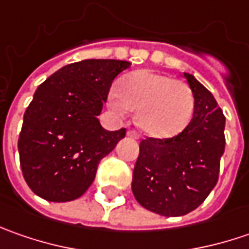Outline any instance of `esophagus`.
<instances>
[{"instance_id":"obj_1","label":"esophagus","mask_w":249,"mask_h":249,"mask_svg":"<svg viewBox=\"0 0 249 249\" xmlns=\"http://www.w3.org/2000/svg\"><path fill=\"white\" fill-rule=\"evenodd\" d=\"M127 136H129V137H133V139H140V134L139 133H137V131H136V130H129V131H127Z\"/></svg>"}]
</instances>
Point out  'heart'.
Masks as SVG:
<instances>
[{"label":"heart","mask_w":249,"mask_h":249,"mask_svg":"<svg viewBox=\"0 0 249 249\" xmlns=\"http://www.w3.org/2000/svg\"><path fill=\"white\" fill-rule=\"evenodd\" d=\"M109 102L118 112H137L140 127L155 139L180 134L194 112V95L188 84L149 71L124 76L118 92L113 91L109 95Z\"/></svg>","instance_id":"1"}]
</instances>
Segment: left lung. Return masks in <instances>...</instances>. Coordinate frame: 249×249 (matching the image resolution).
<instances>
[{
  "label": "left lung",
  "mask_w": 249,
  "mask_h": 249,
  "mask_svg": "<svg viewBox=\"0 0 249 249\" xmlns=\"http://www.w3.org/2000/svg\"><path fill=\"white\" fill-rule=\"evenodd\" d=\"M194 95L193 119L170 139L140 142L131 190L140 205L162 216H183L206 199L225 152V115L213 95L184 73Z\"/></svg>",
  "instance_id": "8db88e82"
}]
</instances>
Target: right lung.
<instances>
[{
    "mask_svg": "<svg viewBox=\"0 0 249 249\" xmlns=\"http://www.w3.org/2000/svg\"><path fill=\"white\" fill-rule=\"evenodd\" d=\"M130 65L86 59L63 66L38 86L18 140L22 173L34 194L68 202L87 191L101 159L126 136V129L105 130L97 116L112 82Z\"/></svg>",
    "mask_w": 249,
    "mask_h": 249,
    "instance_id": "obj_1",
    "label": "right lung"
}]
</instances>
